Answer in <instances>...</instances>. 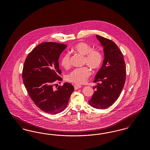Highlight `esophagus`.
Wrapping results in <instances>:
<instances>
[{
  "label": "esophagus",
  "instance_id": "34e87169",
  "mask_svg": "<svg viewBox=\"0 0 150 150\" xmlns=\"http://www.w3.org/2000/svg\"><path fill=\"white\" fill-rule=\"evenodd\" d=\"M81 88V86H80V85H77V84H75L74 85V88L75 90L76 89H78L79 88Z\"/></svg>",
  "mask_w": 150,
  "mask_h": 150
}]
</instances>
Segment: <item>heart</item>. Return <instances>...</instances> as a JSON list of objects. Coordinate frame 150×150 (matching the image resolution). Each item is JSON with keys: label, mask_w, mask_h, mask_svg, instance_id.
Segmentation results:
<instances>
[{"label": "heart", "mask_w": 150, "mask_h": 150, "mask_svg": "<svg viewBox=\"0 0 150 150\" xmlns=\"http://www.w3.org/2000/svg\"><path fill=\"white\" fill-rule=\"evenodd\" d=\"M76 53L84 56V64L89 66L94 71L98 70L103 62V54L98 49H93V47L86 42L76 44L72 48ZM61 64L65 69H69L71 66V56L69 53L63 55L61 59ZM91 75V71L87 66L74 70L66 76V80L75 84H84Z\"/></svg>", "instance_id": "b5f03b06"}]
</instances>
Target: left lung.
I'll list each match as a JSON object with an SVG mask.
<instances>
[{"mask_svg": "<svg viewBox=\"0 0 150 150\" xmlns=\"http://www.w3.org/2000/svg\"><path fill=\"white\" fill-rule=\"evenodd\" d=\"M96 36L103 46L105 59L93 81L97 83L93 87L96 91L88 102L94 108L105 109L111 106L120 95L126 79V67L117 45L110 39Z\"/></svg>", "mask_w": 150, "mask_h": 150, "instance_id": "1", "label": "left lung"}]
</instances>
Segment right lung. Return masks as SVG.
<instances>
[{"mask_svg": "<svg viewBox=\"0 0 150 150\" xmlns=\"http://www.w3.org/2000/svg\"><path fill=\"white\" fill-rule=\"evenodd\" d=\"M64 44L41 43L26 57L22 70L23 82L29 97L36 106L44 112L57 114L64 111L74 87L64 83L54 89L56 81H62L59 75L58 59L66 48Z\"/></svg>", "mask_w": 150, "mask_h": 150, "instance_id": "add662e5", "label": "right lung"}]
</instances>
